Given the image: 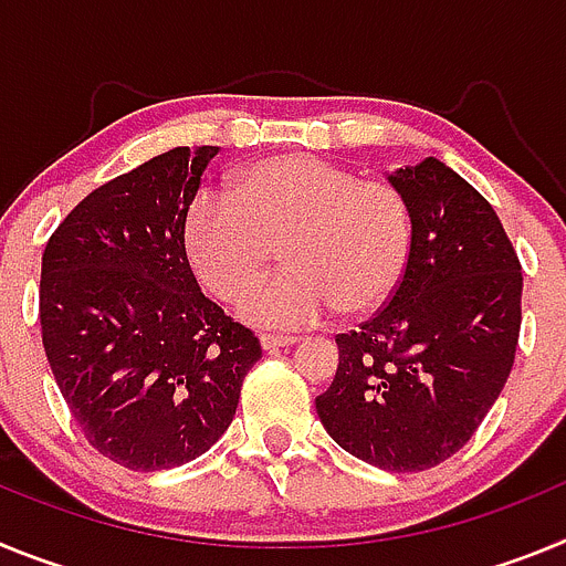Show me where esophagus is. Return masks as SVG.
Wrapping results in <instances>:
<instances>
[{
	"label": "esophagus",
	"instance_id": "34e87169",
	"mask_svg": "<svg viewBox=\"0 0 566 566\" xmlns=\"http://www.w3.org/2000/svg\"><path fill=\"white\" fill-rule=\"evenodd\" d=\"M297 343V337H283V334H260V345L263 352H280V348H289V345Z\"/></svg>",
	"mask_w": 566,
	"mask_h": 566
}]
</instances>
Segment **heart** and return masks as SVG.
Wrapping results in <instances>:
<instances>
[{"instance_id":"b5f03b06","label":"heart","mask_w":566,"mask_h":566,"mask_svg":"<svg viewBox=\"0 0 566 566\" xmlns=\"http://www.w3.org/2000/svg\"><path fill=\"white\" fill-rule=\"evenodd\" d=\"M284 243L290 269L251 286ZM189 263L221 300H243L258 326L306 328L334 308L374 312L397 292L411 254V209L388 181L317 155L289 153L240 169L232 198L201 192L184 214Z\"/></svg>"}]
</instances>
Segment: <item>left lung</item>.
I'll return each instance as SVG.
<instances>
[{
	"label": "left lung",
	"instance_id": "1",
	"mask_svg": "<svg viewBox=\"0 0 566 566\" xmlns=\"http://www.w3.org/2000/svg\"><path fill=\"white\" fill-rule=\"evenodd\" d=\"M411 209L397 292L357 332L317 417L352 457L417 473L470 442L516 359L522 263L499 214L462 175L424 158L388 178Z\"/></svg>",
	"mask_w": 566,
	"mask_h": 566
}]
</instances>
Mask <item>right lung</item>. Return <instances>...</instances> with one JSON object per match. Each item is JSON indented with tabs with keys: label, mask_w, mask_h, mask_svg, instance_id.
I'll return each instance as SVG.
<instances>
[{
	"label": "right lung",
	"mask_w": 566,
	"mask_h": 566,
	"mask_svg": "<svg viewBox=\"0 0 566 566\" xmlns=\"http://www.w3.org/2000/svg\"><path fill=\"white\" fill-rule=\"evenodd\" d=\"M218 147H175L78 201L50 234L39 323L78 431L127 470L178 468L227 431L260 359L189 266L184 214Z\"/></svg>",
	"instance_id": "1"
}]
</instances>
